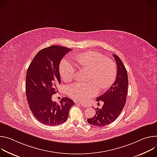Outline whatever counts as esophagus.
<instances>
[{"label": "esophagus", "mask_w": 157, "mask_h": 157, "mask_svg": "<svg viewBox=\"0 0 157 157\" xmlns=\"http://www.w3.org/2000/svg\"><path fill=\"white\" fill-rule=\"evenodd\" d=\"M76 103H79V104H80V105H82V106H85H85L86 105V104H85V103H83V102H79V103L76 102Z\"/></svg>", "instance_id": "1"}]
</instances>
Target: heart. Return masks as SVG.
Segmentation results:
<instances>
[{"label": "heart", "mask_w": 157, "mask_h": 157, "mask_svg": "<svg viewBox=\"0 0 157 157\" xmlns=\"http://www.w3.org/2000/svg\"><path fill=\"white\" fill-rule=\"evenodd\" d=\"M77 63L90 69L88 83H75L69 86L67 90L69 96L76 100H82L96 95L99 88L105 90L114 83L117 77V65L110 59L105 58L96 52H87L76 57ZM59 72L62 78L66 82L71 80L75 72L73 63L64 58L60 62Z\"/></svg>", "instance_id": "obj_1"}]
</instances>
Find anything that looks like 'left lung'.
I'll return each mask as SVG.
<instances>
[{"label": "left lung", "mask_w": 157, "mask_h": 157, "mask_svg": "<svg viewBox=\"0 0 157 157\" xmlns=\"http://www.w3.org/2000/svg\"><path fill=\"white\" fill-rule=\"evenodd\" d=\"M113 56L117 65L116 80L105 94L97 98V101L103 102L102 107L95 109V116L87 119L89 124L97 127L113 122L120 115L126 103L128 84L127 71L121 59L117 55Z\"/></svg>", "instance_id": "1"}]
</instances>
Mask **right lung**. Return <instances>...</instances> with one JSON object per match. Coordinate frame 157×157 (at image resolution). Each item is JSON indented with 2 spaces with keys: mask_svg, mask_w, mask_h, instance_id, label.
Returning <instances> with one entry per match:
<instances>
[{
  "mask_svg": "<svg viewBox=\"0 0 157 157\" xmlns=\"http://www.w3.org/2000/svg\"><path fill=\"white\" fill-rule=\"evenodd\" d=\"M71 50L59 45L43 48L28 68L25 90L29 108L35 118L46 125L64 123L75 103L68 97H63L59 103L52 100V96L57 92V85L60 83V62Z\"/></svg>",
  "mask_w": 157,
  "mask_h": 157,
  "instance_id": "obj_1",
  "label": "right lung"
}]
</instances>
